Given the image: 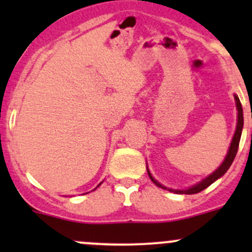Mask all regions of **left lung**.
<instances>
[{"label":"left lung","instance_id":"8db88e82","mask_svg":"<svg viewBox=\"0 0 252 252\" xmlns=\"http://www.w3.org/2000/svg\"><path fill=\"white\" fill-rule=\"evenodd\" d=\"M234 100H235V106H236V110H238V121H236V128H235V133L234 135H233V139H232V142H230V146H229V150H228L227 155H225V158L223 159V162L220 163V166L218 167L217 169H216L215 172H212L210 175H207V177L205 178V179H202L201 182H199L197 184L192 185V187L188 188V189H172V188H167L164 187V185H162L161 183L157 182L156 179H155L154 177H152V174L150 173V169L149 167L146 166L147 168V173H149V177L150 179L152 180V182L155 183V184L157 185L158 188H161V189H164V190H168V191H172V192H175V194H197V192L202 191V190H205L206 188L210 187L212 183H215L216 180L220 179L222 175L225 174V172L229 169V167L232 166L233 161H234L235 156H236V152H238V147H239V141H240V138H241V131H243V126H244V114H243V107H241V103H240V100H239L238 95H234Z\"/></svg>","mask_w":252,"mask_h":252}]
</instances>
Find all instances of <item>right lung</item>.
Instances as JSON below:
<instances>
[{
  "mask_svg": "<svg viewBox=\"0 0 252 252\" xmlns=\"http://www.w3.org/2000/svg\"><path fill=\"white\" fill-rule=\"evenodd\" d=\"M101 184H102V182H101V183H100V184H98V185H97V187H96V188H95V189H97V188H98V187H100V185H101ZM95 189H94V190H95Z\"/></svg>",
  "mask_w": 252,
  "mask_h": 252,
  "instance_id": "add662e5",
  "label": "right lung"
}]
</instances>
